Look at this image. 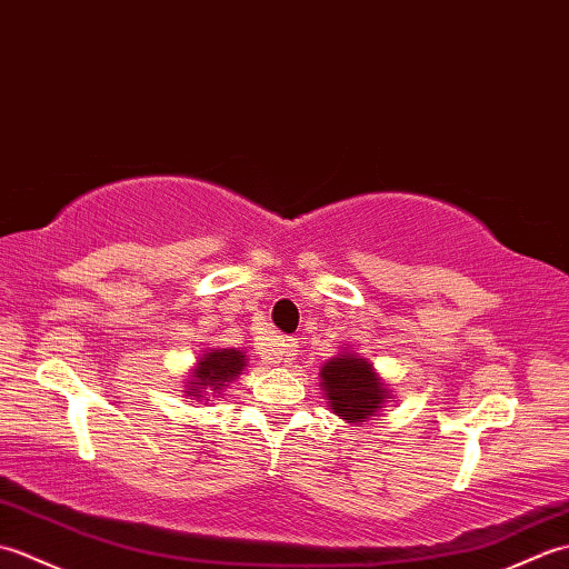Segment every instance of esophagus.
<instances>
[{"label": "esophagus", "instance_id": "34e87169", "mask_svg": "<svg viewBox=\"0 0 569 569\" xmlns=\"http://www.w3.org/2000/svg\"><path fill=\"white\" fill-rule=\"evenodd\" d=\"M296 352H298L296 340H281V355L286 361H291L296 357Z\"/></svg>", "mask_w": 569, "mask_h": 569}]
</instances>
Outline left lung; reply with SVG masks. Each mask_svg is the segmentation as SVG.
Here are the masks:
<instances>
[{
  "mask_svg": "<svg viewBox=\"0 0 569 569\" xmlns=\"http://www.w3.org/2000/svg\"><path fill=\"white\" fill-rule=\"evenodd\" d=\"M320 379L332 413L352 426L377 416L386 406V398H391L389 386L373 371L371 361L355 352H342L325 361Z\"/></svg>",
  "mask_w": 569,
  "mask_h": 569,
  "instance_id": "8db88e82",
  "label": "left lung"
}]
</instances>
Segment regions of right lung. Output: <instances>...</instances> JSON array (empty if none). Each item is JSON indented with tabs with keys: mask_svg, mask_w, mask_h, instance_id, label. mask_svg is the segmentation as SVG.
I'll list each match as a JSON object with an SVG mask.
<instances>
[{
	"mask_svg": "<svg viewBox=\"0 0 569 569\" xmlns=\"http://www.w3.org/2000/svg\"><path fill=\"white\" fill-rule=\"evenodd\" d=\"M247 367V359L241 349H210L192 369L186 396L196 401H210V396L220 393L229 381H234Z\"/></svg>",
	"mask_w": 569,
	"mask_h": 569,
	"instance_id": "1",
	"label": "right lung"
}]
</instances>
